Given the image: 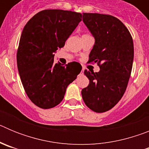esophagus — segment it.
<instances>
[{
	"mask_svg": "<svg viewBox=\"0 0 149 149\" xmlns=\"http://www.w3.org/2000/svg\"><path fill=\"white\" fill-rule=\"evenodd\" d=\"M84 68H82V70H81V74H83V72H84Z\"/></svg>",
	"mask_w": 149,
	"mask_h": 149,
	"instance_id": "obj_1",
	"label": "esophagus"
}]
</instances>
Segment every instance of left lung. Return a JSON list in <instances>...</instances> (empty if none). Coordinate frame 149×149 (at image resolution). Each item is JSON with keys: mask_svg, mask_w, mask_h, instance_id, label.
Returning <instances> with one entry per match:
<instances>
[{"mask_svg": "<svg viewBox=\"0 0 149 149\" xmlns=\"http://www.w3.org/2000/svg\"><path fill=\"white\" fill-rule=\"evenodd\" d=\"M83 22L95 40L88 63H97L100 71L84 70L89 84L81 94L90 110L104 113L113 108L125 92L132 70L134 42L127 27L116 17L83 13Z\"/></svg>", "mask_w": 149, "mask_h": 149, "instance_id": "1", "label": "left lung"}]
</instances>
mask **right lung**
I'll return each mask as SVG.
<instances>
[{
	"label": "right lung",
	"instance_id": "add662e5",
	"mask_svg": "<svg viewBox=\"0 0 149 149\" xmlns=\"http://www.w3.org/2000/svg\"><path fill=\"white\" fill-rule=\"evenodd\" d=\"M81 18L76 12L45 10L24 27L17 51L18 73L28 98L40 108L58 105L82 69L77 62L54 63V52L65 45Z\"/></svg>",
	"mask_w": 149,
	"mask_h": 149
}]
</instances>
